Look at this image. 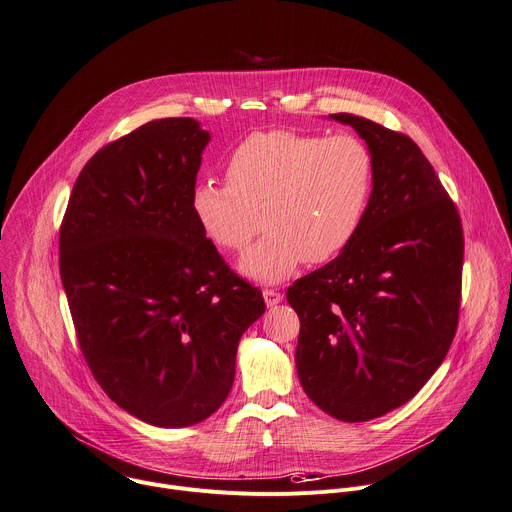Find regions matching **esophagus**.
Instances as JSON below:
<instances>
[{"instance_id":"34e87169","label":"esophagus","mask_w":512,"mask_h":512,"mask_svg":"<svg viewBox=\"0 0 512 512\" xmlns=\"http://www.w3.org/2000/svg\"><path fill=\"white\" fill-rule=\"evenodd\" d=\"M263 297H265V303L271 307V305H277L283 299V293L277 291V289H263Z\"/></svg>"}]
</instances>
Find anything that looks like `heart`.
Wrapping results in <instances>:
<instances>
[{"label": "heart", "mask_w": 512, "mask_h": 512, "mask_svg": "<svg viewBox=\"0 0 512 512\" xmlns=\"http://www.w3.org/2000/svg\"><path fill=\"white\" fill-rule=\"evenodd\" d=\"M225 177L227 185H195L193 217L211 243L235 253L251 243L261 223L265 235L239 267L257 281L277 283L303 261L329 263L356 241L376 164L354 134L323 138L277 128L245 136L227 156Z\"/></svg>", "instance_id": "b5f03b06"}]
</instances>
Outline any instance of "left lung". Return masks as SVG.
Instances as JSON below:
<instances>
[{
    "instance_id": "8db88e82",
    "label": "left lung",
    "mask_w": 512,
    "mask_h": 512,
    "mask_svg": "<svg viewBox=\"0 0 512 512\" xmlns=\"http://www.w3.org/2000/svg\"><path fill=\"white\" fill-rule=\"evenodd\" d=\"M368 144L376 181L366 221L342 253L297 279V376L315 406L366 422L406 404L446 358L458 327L464 235L420 146L354 114H331Z\"/></svg>"
}]
</instances>
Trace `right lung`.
Returning <instances> with one entry per match:
<instances>
[{"mask_svg": "<svg viewBox=\"0 0 512 512\" xmlns=\"http://www.w3.org/2000/svg\"><path fill=\"white\" fill-rule=\"evenodd\" d=\"M209 138L193 118H160L108 142L80 170L60 225V277L94 380L162 428L219 410L239 339L265 311L191 211Z\"/></svg>", "mask_w": 512, "mask_h": 512, "instance_id": "1", "label": "right lung"}]
</instances>
